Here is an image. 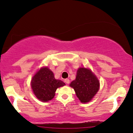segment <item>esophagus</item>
<instances>
[{
	"instance_id": "34e87169",
	"label": "esophagus",
	"mask_w": 133,
	"mask_h": 133,
	"mask_svg": "<svg viewBox=\"0 0 133 133\" xmlns=\"http://www.w3.org/2000/svg\"><path fill=\"white\" fill-rule=\"evenodd\" d=\"M64 81H65V82L66 84H69V82H70V80L69 79H65V80H64Z\"/></svg>"
}]
</instances>
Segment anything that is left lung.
<instances>
[{"instance_id": "8db88e82", "label": "left lung", "mask_w": 133, "mask_h": 133, "mask_svg": "<svg viewBox=\"0 0 133 133\" xmlns=\"http://www.w3.org/2000/svg\"><path fill=\"white\" fill-rule=\"evenodd\" d=\"M70 86L73 88L76 94L81 103L89 102L98 91L99 82L89 69H78L76 78L71 82Z\"/></svg>"}]
</instances>
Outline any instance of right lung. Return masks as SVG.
I'll return each instance as SVG.
<instances>
[{
	"label": "right lung",
	"mask_w": 133,
	"mask_h": 133,
	"mask_svg": "<svg viewBox=\"0 0 133 133\" xmlns=\"http://www.w3.org/2000/svg\"><path fill=\"white\" fill-rule=\"evenodd\" d=\"M65 83L56 79L54 74L47 68H41L32 79L31 87L34 94L41 101L51 100L55 96L56 89Z\"/></svg>",
	"instance_id": "add662e5"
}]
</instances>
